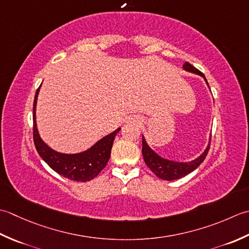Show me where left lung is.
I'll return each mask as SVG.
<instances>
[{
  "mask_svg": "<svg viewBox=\"0 0 249 249\" xmlns=\"http://www.w3.org/2000/svg\"><path fill=\"white\" fill-rule=\"evenodd\" d=\"M182 69L187 71V72L195 73L202 76V77L204 78L207 86H209V83H207L205 76L203 75V73H201L199 70L196 69L194 65H191L189 62H185V64L182 65ZM142 145H143V147H142V154H143L146 165L153 171V173H155L156 176H158L159 178L163 180L178 179V178H181V177L188 175L189 173H191V172H194L196 167L199 166L203 161H204L205 157L207 156V153H209V149H210V144H209V146H207L206 149L204 150V153L197 157L196 159L189 162H177V161H172L169 159H164L162 158V157H160L156 153V151H154L148 146L144 136L143 139H142Z\"/></svg>",
  "mask_w": 249,
  "mask_h": 249,
  "instance_id": "left-lung-1",
  "label": "left lung"
}]
</instances>
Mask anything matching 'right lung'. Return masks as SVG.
<instances>
[{
	"instance_id": "1",
	"label": "right lung",
	"mask_w": 249,
	"mask_h": 249,
	"mask_svg": "<svg viewBox=\"0 0 249 249\" xmlns=\"http://www.w3.org/2000/svg\"><path fill=\"white\" fill-rule=\"evenodd\" d=\"M36 90L33 103V140L38 155L52 169L61 176L74 181H89L98 176L107 164L111 147L118 128L96 142L89 149L79 154H62L53 150L40 139L36 125V102L39 92Z\"/></svg>"
}]
</instances>
